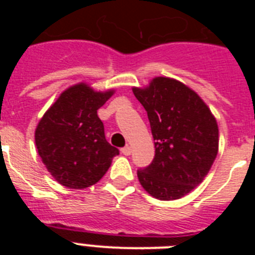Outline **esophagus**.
<instances>
[{
	"label": "esophagus",
	"mask_w": 255,
	"mask_h": 255,
	"mask_svg": "<svg viewBox=\"0 0 255 255\" xmlns=\"http://www.w3.org/2000/svg\"><path fill=\"white\" fill-rule=\"evenodd\" d=\"M121 153H123L124 155H130V154H131V147L126 145V147H124L123 149H121Z\"/></svg>",
	"instance_id": "esophagus-1"
}]
</instances>
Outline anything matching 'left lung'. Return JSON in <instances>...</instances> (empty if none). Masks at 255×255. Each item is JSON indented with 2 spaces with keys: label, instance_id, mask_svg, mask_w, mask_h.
I'll list each match as a JSON object with an SVG mask.
<instances>
[{
  "label": "left lung",
  "instance_id": "left-lung-1",
  "mask_svg": "<svg viewBox=\"0 0 255 255\" xmlns=\"http://www.w3.org/2000/svg\"><path fill=\"white\" fill-rule=\"evenodd\" d=\"M150 124L155 154L138 171L143 189L159 200L185 197L203 181L218 153V125L197 92L166 76L132 88Z\"/></svg>",
  "mask_w": 255,
  "mask_h": 255
}]
</instances>
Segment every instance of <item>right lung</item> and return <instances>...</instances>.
<instances>
[{
	"mask_svg": "<svg viewBox=\"0 0 255 255\" xmlns=\"http://www.w3.org/2000/svg\"><path fill=\"white\" fill-rule=\"evenodd\" d=\"M115 89L94 91L87 83L60 94L35 128L38 154L53 179L69 189L89 188L100 181L119 154L106 140L97 111Z\"/></svg>",
	"mask_w": 255,
	"mask_h": 255,
	"instance_id": "right-lung-1",
	"label": "right lung"
}]
</instances>
